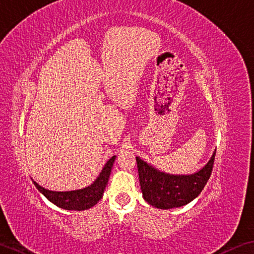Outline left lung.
Segmentation results:
<instances>
[{
  "label": "left lung",
  "mask_w": 254,
  "mask_h": 254,
  "mask_svg": "<svg viewBox=\"0 0 254 254\" xmlns=\"http://www.w3.org/2000/svg\"><path fill=\"white\" fill-rule=\"evenodd\" d=\"M215 154L207 164L191 175H170L156 169L136 157L139 185L143 197L152 206L161 209L181 207L197 197L208 181L214 165Z\"/></svg>",
  "instance_id": "left-lung-1"
}]
</instances>
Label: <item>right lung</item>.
Returning a JSON list of instances; mask_svg holds the SVG:
<instances>
[{
    "label": "right lung",
    "mask_w": 254,
    "mask_h": 254,
    "mask_svg": "<svg viewBox=\"0 0 254 254\" xmlns=\"http://www.w3.org/2000/svg\"><path fill=\"white\" fill-rule=\"evenodd\" d=\"M116 156L107 161L97 179L90 186L73 191H51L38 185H34L44 195L57 206L67 210H84L93 207L104 195L106 186L109 181L112 166L115 164Z\"/></svg>",
    "instance_id": "right-lung-1"
}]
</instances>
